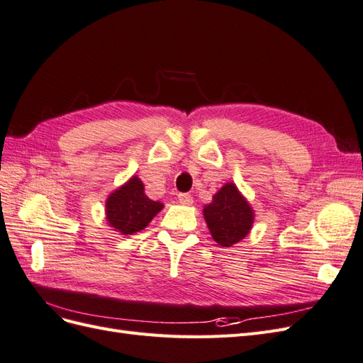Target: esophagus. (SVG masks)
Returning <instances> with one entry per match:
<instances>
[{
  "label": "esophagus",
  "instance_id": "esophagus-1",
  "mask_svg": "<svg viewBox=\"0 0 363 363\" xmlns=\"http://www.w3.org/2000/svg\"><path fill=\"white\" fill-rule=\"evenodd\" d=\"M179 201L184 206H191L194 203V199L189 194H179Z\"/></svg>",
  "mask_w": 363,
  "mask_h": 363
}]
</instances>
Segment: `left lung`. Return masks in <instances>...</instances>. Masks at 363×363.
I'll list each match as a JSON object with an SVG mask.
<instances>
[{
	"instance_id": "8db88e82",
	"label": "left lung",
	"mask_w": 363,
	"mask_h": 363,
	"mask_svg": "<svg viewBox=\"0 0 363 363\" xmlns=\"http://www.w3.org/2000/svg\"><path fill=\"white\" fill-rule=\"evenodd\" d=\"M206 224L218 245L232 247L242 240L255 223V211L235 183H225L203 208Z\"/></svg>"
}]
</instances>
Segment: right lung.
I'll return each mask as SVG.
<instances>
[{
    "label": "right lung",
    "mask_w": 363,
    "mask_h": 363,
    "mask_svg": "<svg viewBox=\"0 0 363 363\" xmlns=\"http://www.w3.org/2000/svg\"><path fill=\"white\" fill-rule=\"evenodd\" d=\"M163 203L147 196L145 184L138 175L121 184L106 200V221L124 236L144 230L160 211Z\"/></svg>",
    "instance_id": "add662e5"
}]
</instances>
